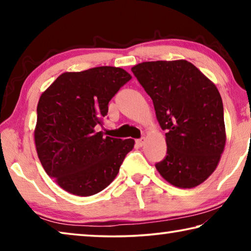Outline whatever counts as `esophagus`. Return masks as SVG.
<instances>
[{
    "instance_id": "1",
    "label": "esophagus",
    "mask_w": 251,
    "mask_h": 251,
    "mask_svg": "<svg viewBox=\"0 0 251 251\" xmlns=\"http://www.w3.org/2000/svg\"><path fill=\"white\" fill-rule=\"evenodd\" d=\"M144 143H145V138H144V137L136 139V145H137L138 147H142L144 145Z\"/></svg>"
}]
</instances>
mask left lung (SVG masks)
<instances>
[{
	"mask_svg": "<svg viewBox=\"0 0 251 251\" xmlns=\"http://www.w3.org/2000/svg\"><path fill=\"white\" fill-rule=\"evenodd\" d=\"M166 130L167 155L156 163L163 178L193 188L217 167L226 143L224 105L217 87L192 63L144 62L131 67Z\"/></svg>",
	"mask_w": 251,
	"mask_h": 251,
	"instance_id": "obj_1",
	"label": "left lung"
}]
</instances>
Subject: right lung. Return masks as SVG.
<instances>
[{"mask_svg": "<svg viewBox=\"0 0 251 251\" xmlns=\"http://www.w3.org/2000/svg\"><path fill=\"white\" fill-rule=\"evenodd\" d=\"M131 76L120 67L100 66L59 75L37 104L35 145L48 175L76 196L105 189L120 172L134 139L101 131L109 100Z\"/></svg>", "mask_w": 251, "mask_h": 251, "instance_id": "obj_1", "label": "right lung"}]
</instances>
